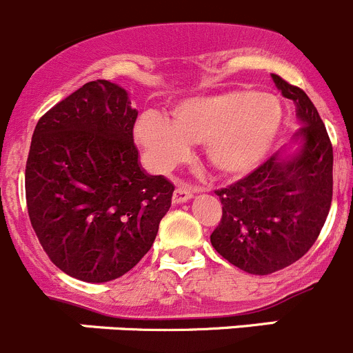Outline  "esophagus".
I'll use <instances>...</instances> for the list:
<instances>
[{
    "label": "esophagus",
    "mask_w": 353,
    "mask_h": 353,
    "mask_svg": "<svg viewBox=\"0 0 353 353\" xmlns=\"http://www.w3.org/2000/svg\"><path fill=\"white\" fill-rule=\"evenodd\" d=\"M192 196H194L192 187L187 185V183H180V185L176 187V190H174V194H173V203L174 204L185 203V201H189Z\"/></svg>",
    "instance_id": "34e87169"
}]
</instances>
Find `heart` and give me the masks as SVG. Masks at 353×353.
Here are the masks:
<instances>
[{
  "instance_id": "1",
  "label": "heart",
  "mask_w": 353,
  "mask_h": 353,
  "mask_svg": "<svg viewBox=\"0 0 353 353\" xmlns=\"http://www.w3.org/2000/svg\"><path fill=\"white\" fill-rule=\"evenodd\" d=\"M283 123L281 103L267 93L232 92L176 105L170 123L139 121L135 137L161 170L185 161L189 145H204L208 164L225 176L250 173L267 156Z\"/></svg>"
}]
</instances>
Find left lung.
Returning a JSON list of instances; mask_svg holds the SVG:
<instances>
[{
	"label": "left lung",
	"mask_w": 353,
	"mask_h": 353,
	"mask_svg": "<svg viewBox=\"0 0 353 353\" xmlns=\"http://www.w3.org/2000/svg\"><path fill=\"white\" fill-rule=\"evenodd\" d=\"M275 86L296 103L301 150L275 154L248 176L214 190L221 220L211 244L227 261L267 275L300 260L317 241L333 199V145L307 93L272 74Z\"/></svg>",
	"instance_id": "left-lung-1"
}]
</instances>
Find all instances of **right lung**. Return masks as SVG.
<instances>
[{
  "instance_id": "right-lung-1",
  "label": "right lung",
  "mask_w": 353,
  "mask_h": 353,
  "mask_svg": "<svg viewBox=\"0 0 353 353\" xmlns=\"http://www.w3.org/2000/svg\"><path fill=\"white\" fill-rule=\"evenodd\" d=\"M128 92L97 79L38 121L26 201L39 244L74 279L107 283L152 248L174 185L139 164Z\"/></svg>"
}]
</instances>
